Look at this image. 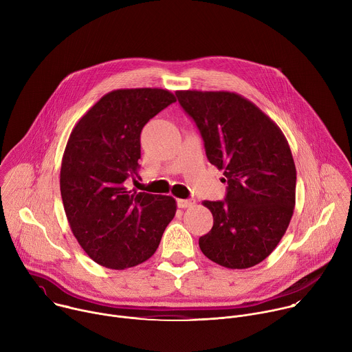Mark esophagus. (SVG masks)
<instances>
[{
  "label": "esophagus",
  "mask_w": 352,
  "mask_h": 352,
  "mask_svg": "<svg viewBox=\"0 0 352 352\" xmlns=\"http://www.w3.org/2000/svg\"><path fill=\"white\" fill-rule=\"evenodd\" d=\"M195 202L192 199H177V205L178 208L181 209H186V208H190Z\"/></svg>",
  "instance_id": "obj_1"
}]
</instances>
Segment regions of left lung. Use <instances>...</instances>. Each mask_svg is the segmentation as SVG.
<instances>
[{"label":"left lung","mask_w":352,"mask_h":352,"mask_svg":"<svg viewBox=\"0 0 352 352\" xmlns=\"http://www.w3.org/2000/svg\"><path fill=\"white\" fill-rule=\"evenodd\" d=\"M181 107L204 138L206 156L228 184L224 200L202 202L212 230L204 255L227 269L265 261L285 234L295 206L296 170L278 125L234 91L177 90Z\"/></svg>","instance_id":"1"}]
</instances>
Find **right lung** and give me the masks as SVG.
Listing matches in <instances>:
<instances>
[{"mask_svg":"<svg viewBox=\"0 0 352 352\" xmlns=\"http://www.w3.org/2000/svg\"><path fill=\"white\" fill-rule=\"evenodd\" d=\"M174 102L166 89H117L100 98L69 135L60 173L64 210L79 245L100 266L124 270L143 263L175 216L173 196L125 185L140 168L143 126Z\"/></svg>","mask_w":352,"mask_h":352,"instance_id":"right-lung-1","label":"right lung"}]
</instances>
